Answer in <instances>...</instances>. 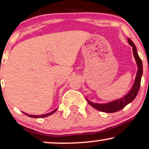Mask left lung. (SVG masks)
Segmentation results:
<instances>
[{"instance_id": "8db88e82", "label": "left lung", "mask_w": 149, "mask_h": 149, "mask_svg": "<svg viewBox=\"0 0 149 149\" xmlns=\"http://www.w3.org/2000/svg\"><path fill=\"white\" fill-rule=\"evenodd\" d=\"M128 43L130 45H132L133 47V55L135 56V60H136L137 64V72L136 75V78H135V83L132 88L131 91L126 95L125 97H122V99H119V100H115L114 102H110L108 104H94V103L90 102L87 100L89 104L91 106H93V108L95 109L98 110V111H102V112H105V113H115V112H117L120 110H122L123 108H124L127 104L131 103L132 101L135 100V98L136 97L137 93H138L139 87H140V83H141V78H142V62L141 58H139L138 54H137V49L135 45H134L133 42L131 41L130 38H128Z\"/></svg>"}]
</instances>
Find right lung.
Segmentation results:
<instances>
[{"mask_svg": "<svg viewBox=\"0 0 149 149\" xmlns=\"http://www.w3.org/2000/svg\"><path fill=\"white\" fill-rule=\"evenodd\" d=\"M56 110H57V108H56V109H55L54 111H52V112H50V113H47V114H45V115H27V114H25V113H24V114H25V115H27V116H28V117H33V118H41V117H45L49 116V115H52V114L54 113V112L56 111Z\"/></svg>", "mask_w": 149, "mask_h": 149, "instance_id": "add662e5", "label": "right lung"}]
</instances>
